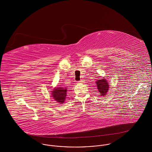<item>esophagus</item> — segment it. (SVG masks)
Masks as SVG:
<instances>
[{"instance_id":"34e87169","label":"esophagus","mask_w":152,"mask_h":152,"mask_svg":"<svg viewBox=\"0 0 152 152\" xmlns=\"http://www.w3.org/2000/svg\"><path fill=\"white\" fill-rule=\"evenodd\" d=\"M78 83H84V80H81L80 81H78Z\"/></svg>"}]
</instances>
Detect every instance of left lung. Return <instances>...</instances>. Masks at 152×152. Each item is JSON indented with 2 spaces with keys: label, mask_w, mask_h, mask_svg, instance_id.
Masks as SVG:
<instances>
[{
  "label": "left lung",
  "mask_w": 152,
  "mask_h": 152,
  "mask_svg": "<svg viewBox=\"0 0 152 152\" xmlns=\"http://www.w3.org/2000/svg\"><path fill=\"white\" fill-rule=\"evenodd\" d=\"M108 83V81L106 80V78H103V79L96 81V84L98 89V91L99 94H101V96H103L107 95L109 89V84Z\"/></svg>",
  "instance_id": "1"
}]
</instances>
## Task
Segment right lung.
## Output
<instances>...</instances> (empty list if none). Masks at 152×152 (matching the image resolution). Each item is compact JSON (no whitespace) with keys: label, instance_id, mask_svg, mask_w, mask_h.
<instances>
[{"label":"right lung","instance_id":"obj_1","mask_svg":"<svg viewBox=\"0 0 152 152\" xmlns=\"http://www.w3.org/2000/svg\"><path fill=\"white\" fill-rule=\"evenodd\" d=\"M66 88L56 87L51 92V96L56 101L60 104H64L66 96Z\"/></svg>","mask_w":152,"mask_h":152}]
</instances>
